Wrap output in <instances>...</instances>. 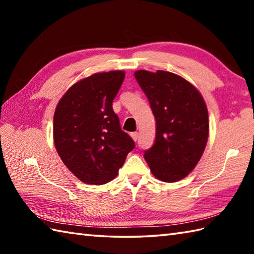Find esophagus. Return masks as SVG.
<instances>
[{"instance_id": "esophagus-1", "label": "esophagus", "mask_w": 254, "mask_h": 254, "mask_svg": "<svg viewBox=\"0 0 254 254\" xmlns=\"http://www.w3.org/2000/svg\"><path fill=\"white\" fill-rule=\"evenodd\" d=\"M131 136H132V138L134 139V141H137V138H138V133L137 132H132L131 133Z\"/></svg>"}]
</instances>
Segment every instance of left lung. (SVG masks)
<instances>
[{"instance_id":"8db88e82","label":"left lung","mask_w":254,"mask_h":254,"mask_svg":"<svg viewBox=\"0 0 254 254\" xmlns=\"http://www.w3.org/2000/svg\"><path fill=\"white\" fill-rule=\"evenodd\" d=\"M156 119L153 146L144 152L157 179L176 182L194 169L206 146L208 113L198 90L170 72L134 73Z\"/></svg>"}]
</instances>
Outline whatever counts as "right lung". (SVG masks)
Here are the masks:
<instances>
[{
	"mask_svg": "<svg viewBox=\"0 0 254 254\" xmlns=\"http://www.w3.org/2000/svg\"><path fill=\"white\" fill-rule=\"evenodd\" d=\"M124 76L122 71L91 75L74 84L57 106V152L69 171L88 185H104L116 178L135 147L112 109Z\"/></svg>",
	"mask_w": 254,
	"mask_h": 254,
	"instance_id": "obj_1",
	"label": "right lung"
}]
</instances>
